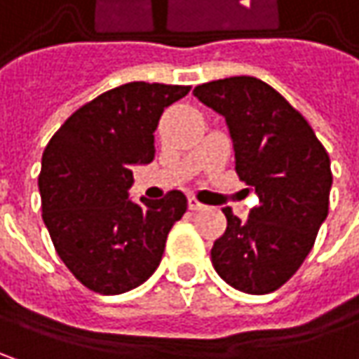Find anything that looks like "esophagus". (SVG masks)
Wrapping results in <instances>:
<instances>
[{"instance_id": "obj_1", "label": "esophagus", "mask_w": 359, "mask_h": 359, "mask_svg": "<svg viewBox=\"0 0 359 359\" xmlns=\"http://www.w3.org/2000/svg\"><path fill=\"white\" fill-rule=\"evenodd\" d=\"M187 205H189V210H194V212H201V210L208 208L205 203H201V201L196 200V198H189V200H187Z\"/></svg>"}]
</instances>
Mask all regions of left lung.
Wrapping results in <instances>:
<instances>
[{
	"mask_svg": "<svg viewBox=\"0 0 359 359\" xmlns=\"http://www.w3.org/2000/svg\"><path fill=\"white\" fill-rule=\"evenodd\" d=\"M194 95L226 118L236 173L259 198L248 222L224 208L228 228L212 264L240 292H276L304 264L327 215L330 156L306 118L257 77L201 83Z\"/></svg>",
	"mask_w": 359,
	"mask_h": 359,
	"instance_id": "obj_1",
	"label": "left lung"
}]
</instances>
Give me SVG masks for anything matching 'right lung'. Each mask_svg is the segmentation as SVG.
Returning <instances> with one entry per match:
<instances>
[{
	"label": "right lung",
	"instance_id": "add662e5",
	"mask_svg": "<svg viewBox=\"0 0 359 359\" xmlns=\"http://www.w3.org/2000/svg\"><path fill=\"white\" fill-rule=\"evenodd\" d=\"M189 86L131 81L81 105L43 149L41 217L53 248L88 290L130 292L156 271L168 233L187 210L180 189L131 201V165L156 156L163 109Z\"/></svg>",
	"mask_w": 359,
	"mask_h": 359
}]
</instances>
